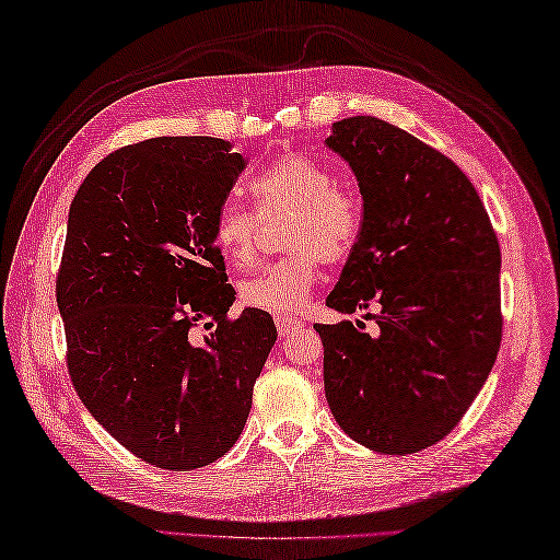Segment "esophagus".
I'll list each match as a JSON object with an SVG mask.
<instances>
[{
    "instance_id": "1",
    "label": "esophagus",
    "mask_w": 560,
    "mask_h": 560,
    "mask_svg": "<svg viewBox=\"0 0 560 560\" xmlns=\"http://www.w3.org/2000/svg\"><path fill=\"white\" fill-rule=\"evenodd\" d=\"M276 325H278V332H280V337H284V335L294 332L296 327L302 325V323H299L296 318H290V316H278V318H276Z\"/></svg>"
}]
</instances>
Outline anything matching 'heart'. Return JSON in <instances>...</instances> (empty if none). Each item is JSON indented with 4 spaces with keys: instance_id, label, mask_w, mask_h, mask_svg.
<instances>
[{
    "instance_id": "b5f03b06",
    "label": "heart",
    "mask_w": 560,
    "mask_h": 560,
    "mask_svg": "<svg viewBox=\"0 0 560 560\" xmlns=\"http://www.w3.org/2000/svg\"><path fill=\"white\" fill-rule=\"evenodd\" d=\"M256 211L264 221L290 215L282 247L292 254L240 282V299L272 316H292L316 288L318 261H339L357 244L361 207L335 183V173L308 156H288L252 180ZM258 215L225 201L213 221V244L230 264L242 268L256 258Z\"/></svg>"
}]
</instances>
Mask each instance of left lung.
<instances>
[{
  "instance_id": "left-lung-1",
  "label": "left lung",
  "mask_w": 560,
  "mask_h": 560,
  "mask_svg": "<svg viewBox=\"0 0 560 560\" xmlns=\"http://www.w3.org/2000/svg\"><path fill=\"white\" fill-rule=\"evenodd\" d=\"M363 199L359 240L325 304L380 306L365 323L316 325L330 411L353 442L404 456L452 432L501 345V252L472 183L452 159L373 116L332 122ZM371 318V313H365Z\"/></svg>"
}]
</instances>
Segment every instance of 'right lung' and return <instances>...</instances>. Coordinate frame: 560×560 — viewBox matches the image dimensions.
Segmentation results:
<instances>
[{
  "instance_id": "obj_1",
  "label": "right lung",
  "mask_w": 560,
  "mask_h": 560,
  "mask_svg": "<svg viewBox=\"0 0 560 560\" xmlns=\"http://www.w3.org/2000/svg\"><path fill=\"white\" fill-rule=\"evenodd\" d=\"M244 166L218 138L144 140L100 161L68 211V373L94 420L156 468L195 470L233 448L278 339L266 311L228 318L235 290L213 221Z\"/></svg>"
}]
</instances>
